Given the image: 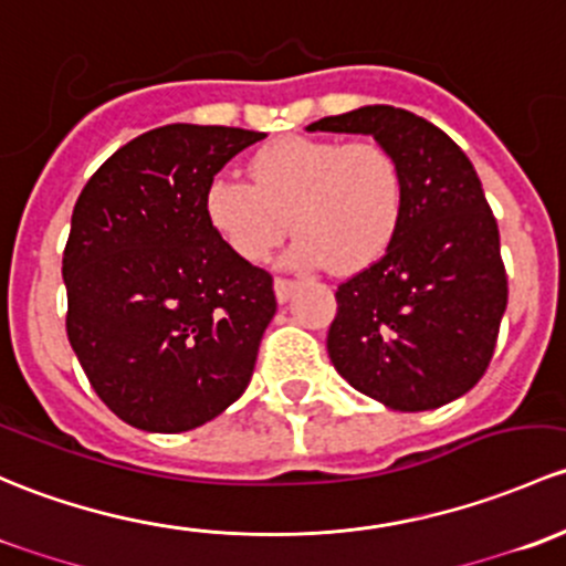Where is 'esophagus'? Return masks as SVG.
Returning <instances> with one entry per match:
<instances>
[{"instance_id": "34e87169", "label": "esophagus", "mask_w": 566, "mask_h": 566, "mask_svg": "<svg viewBox=\"0 0 566 566\" xmlns=\"http://www.w3.org/2000/svg\"><path fill=\"white\" fill-rule=\"evenodd\" d=\"M296 289H300V283H296V281H285V277H277V281H275L277 302H281V305H285V302H289L291 296H294Z\"/></svg>"}]
</instances>
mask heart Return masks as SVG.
I'll return each instance as SVG.
<instances>
[{
  "mask_svg": "<svg viewBox=\"0 0 566 566\" xmlns=\"http://www.w3.org/2000/svg\"><path fill=\"white\" fill-rule=\"evenodd\" d=\"M250 177L218 174L203 190L209 229L250 264L283 242L291 218L285 264L352 275L387 253L403 218V171L376 142L285 136L253 155Z\"/></svg>",
  "mask_w": 566,
  "mask_h": 566,
  "instance_id": "heart-1",
  "label": "heart"
}]
</instances>
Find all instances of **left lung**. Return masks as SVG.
<instances>
[{"label": "left lung", "mask_w": 566, "mask_h": 566, "mask_svg": "<svg viewBox=\"0 0 566 566\" xmlns=\"http://www.w3.org/2000/svg\"><path fill=\"white\" fill-rule=\"evenodd\" d=\"M307 130L373 136L398 157L406 188L387 253L337 285L332 365L387 409H439L488 370L506 311L499 226L480 177L444 130L406 108L363 106Z\"/></svg>", "instance_id": "obj_1"}]
</instances>
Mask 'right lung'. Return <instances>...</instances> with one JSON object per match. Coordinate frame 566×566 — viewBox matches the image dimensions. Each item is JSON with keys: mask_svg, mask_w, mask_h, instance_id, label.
Returning <instances> with one entry per match:
<instances>
[{"mask_svg": "<svg viewBox=\"0 0 566 566\" xmlns=\"http://www.w3.org/2000/svg\"><path fill=\"white\" fill-rule=\"evenodd\" d=\"M264 133L166 125L92 174L62 255L67 337L119 419L182 433L248 389L277 311L270 272L237 259L203 218L214 174Z\"/></svg>", "mask_w": 566, "mask_h": 566, "instance_id": "1", "label": "right lung"}]
</instances>
